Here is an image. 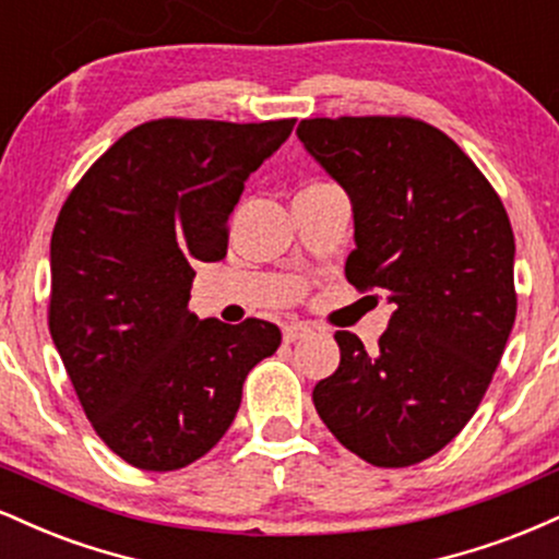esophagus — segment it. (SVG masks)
<instances>
[{
    "label": "esophagus",
    "mask_w": 559,
    "mask_h": 559,
    "mask_svg": "<svg viewBox=\"0 0 559 559\" xmlns=\"http://www.w3.org/2000/svg\"><path fill=\"white\" fill-rule=\"evenodd\" d=\"M312 333V329L310 325H305V323H288V325H284V342H297V338H305V336H310Z\"/></svg>",
    "instance_id": "34e87169"
}]
</instances>
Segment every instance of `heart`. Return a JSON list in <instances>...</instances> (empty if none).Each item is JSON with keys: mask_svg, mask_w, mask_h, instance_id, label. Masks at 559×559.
<instances>
[{"mask_svg": "<svg viewBox=\"0 0 559 559\" xmlns=\"http://www.w3.org/2000/svg\"><path fill=\"white\" fill-rule=\"evenodd\" d=\"M310 186H331V183H310Z\"/></svg>", "mask_w": 559, "mask_h": 559, "instance_id": "obj_1", "label": "heart"}]
</instances>
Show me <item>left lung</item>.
Here are the masks:
<instances>
[{
    "label": "left lung",
    "instance_id": "1",
    "mask_svg": "<svg viewBox=\"0 0 559 559\" xmlns=\"http://www.w3.org/2000/svg\"><path fill=\"white\" fill-rule=\"evenodd\" d=\"M297 136L352 199L346 281L394 305L376 355L336 331L342 362L312 402L365 463H423L463 431L504 355L518 312L510 217L476 163L426 120L307 118Z\"/></svg>",
    "mask_w": 559,
    "mask_h": 559
}]
</instances>
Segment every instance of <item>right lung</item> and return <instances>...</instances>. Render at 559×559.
Instances as JSON below:
<instances>
[{"instance_id": "1", "label": "right lung", "mask_w": 559, "mask_h": 559, "mask_svg": "<svg viewBox=\"0 0 559 559\" xmlns=\"http://www.w3.org/2000/svg\"><path fill=\"white\" fill-rule=\"evenodd\" d=\"M297 120L159 118L123 133L73 186L52 230L49 333L88 423L128 465L207 454L278 325L189 310L191 262L228 252L243 181Z\"/></svg>"}]
</instances>
